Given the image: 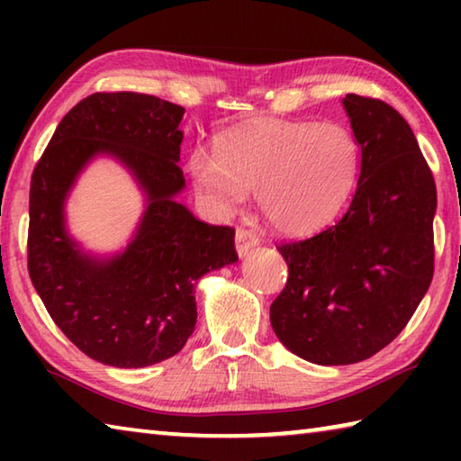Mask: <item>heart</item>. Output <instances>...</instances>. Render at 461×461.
<instances>
[{"instance_id":"heart-1","label":"heart","mask_w":461,"mask_h":461,"mask_svg":"<svg viewBox=\"0 0 461 461\" xmlns=\"http://www.w3.org/2000/svg\"><path fill=\"white\" fill-rule=\"evenodd\" d=\"M338 168L325 156L291 154L275 170V193H291L293 199H305L309 207L319 215H327L335 205L338 193ZM268 213L275 215L276 209L268 207Z\"/></svg>"}]
</instances>
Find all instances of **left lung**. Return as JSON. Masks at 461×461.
<instances>
[{
    "mask_svg": "<svg viewBox=\"0 0 461 461\" xmlns=\"http://www.w3.org/2000/svg\"><path fill=\"white\" fill-rule=\"evenodd\" d=\"M185 109L144 93H93L54 131L30 183L28 272L83 354L144 368L178 354L197 321L194 283L238 262L233 230L199 221L176 197ZM97 158L126 167L145 207L126 245L99 255L70 233L66 201Z\"/></svg>",
    "mask_w": 461,
    "mask_h": 461,
    "instance_id": "left-lung-1",
    "label": "left lung"
}]
</instances>
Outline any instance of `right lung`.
Instances as JSON below:
<instances>
[{"instance_id":"obj_1","label":"right lung","mask_w":461,"mask_h":461,"mask_svg":"<svg viewBox=\"0 0 461 461\" xmlns=\"http://www.w3.org/2000/svg\"><path fill=\"white\" fill-rule=\"evenodd\" d=\"M341 105L362 158L352 205L333 228L280 246L288 280L270 307L283 346L319 366L388 346L433 276L437 194L415 134L382 101L352 93Z\"/></svg>"}]
</instances>
